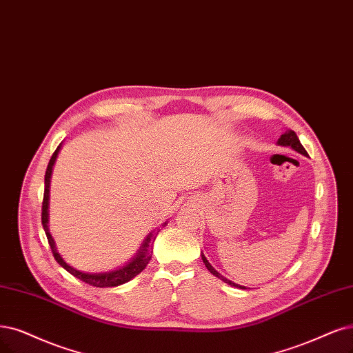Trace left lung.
Masks as SVG:
<instances>
[{
    "mask_svg": "<svg viewBox=\"0 0 353 353\" xmlns=\"http://www.w3.org/2000/svg\"><path fill=\"white\" fill-rule=\"evenodd\" d=\"M278 145H282V147H291L292 150H295L296 152H299V154H303V155H307V151H305V148L301 145V142H299V139H298V137H296V134L294 132V130H286L285 134H282L281 135V138L278 139ZM202 260H203V263H205V266H206V269L210 270L212 275H215L218 279H221V281H224L225 283H228V285H231V286H236V288H241V290H245V286H241V285H239V283H234V282H231L230 279H227V278H224L223 275H221V273H218L212 266H211V263L208 262L206 260V257L202 254Z\"/></svg>",
    "mask_w": 353,
    "mask_h": 353,
    "instance_id": "1",
    "label": "left lung"
}]
</instances>
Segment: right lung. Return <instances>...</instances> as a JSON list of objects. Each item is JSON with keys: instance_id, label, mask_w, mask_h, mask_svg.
Listing matches in <instances>:
<instances>
[{"instance_id": "add662e5", "label": "right lung", "mask_w": 353, "mask_h": 353, "mask_svg": "<svg viewBox=\"0 0 353 353\" xmlns=\"http://www.w3.org/2000/svg\"><path fill=\"white\" fill-rule=\"evenodd\" d=\"M61 150V145L55 150V152L52 154L48 168H46V173H45V193H43V202H42V225L45 230V234L48 237V243L52 249V254H54L57 262L67 270L70 272L71 275H74L75 278H78L80 281L88 283V285H93L97 286V288H110V286H117V285H122L126 283L128 281H130L132 278H135L138 273H141L143 269L147 268L148 262L151 260L152 256V243L157 237V234L159 231H154L151 232L150 236L143 240L142 245L139 247V250L137 253V256L128 262V265L116 269V270H110V272H103V273H87V272H81V270H77L72 266H70L65 260L61 257V254L58 253L57 247H55V241L52 239L50 232H49V227H48V221H49V214H48V206H49V186H50V176H52V168H54V164L57 161V157L58 152Z\"/></svg>"}]
</instances>
